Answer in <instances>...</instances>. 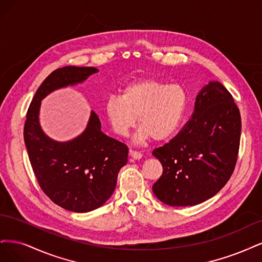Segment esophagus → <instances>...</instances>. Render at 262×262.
Here are the masks:
<instances>
[{"mask_svg": "<svg viewBox=\"0 0 262 262\" xmlns=\"http://www.w3.org/2000/svg\"><path fill=\"white\" fill-rule=\"evenodd\" d=\"M129 157L134 160H140L142 158V155L139 152V151H134V150H130L129 151Z\"/></svg>", "mask_w": 262, "mask_h": 262, "instance_id": "esophagus-1", "label": "esophagus"}]
</instances>
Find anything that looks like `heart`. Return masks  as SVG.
<instances>
[{"instance_id": "b5f03b06", "label": "heart", "mask_w": 262, "mask_h": 262, "mask_svg": "<svg viewBox=\"0 0 262 262\" xmlns=\"http://www.w3.org/2000/svg\"><path fill=\"white\" fill-rule=\"evenodd\" d=\"M188 96L179 83L167 85L152 78L133 81L121 96L105 99L103 112L110 127L117 136L126 137L137 123L138 142L151 138L163 141L180 128L186 114Z\"/></svg>"}]
</instances>
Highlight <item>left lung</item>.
I'll return each instance as SVG.
<instances>
[{
    "label": "left lung",
    "mask_w": 262,
    "mask_h": 262,
    "mask_svg": "<svg viewBox=\"0 0 262 262\" xmlns=\"http://www.w3.org/2000/svg\"><path fill=\"white\" fill-rule=\"evenodd\" d=\"M241 113L232 95L219 81L202 87L192 117L152 155L163 166L154 184L156 197L171 207L201 204L220 191L237 161Z\"/></svg>",
    "instance_id": "1"
}]
</instances>
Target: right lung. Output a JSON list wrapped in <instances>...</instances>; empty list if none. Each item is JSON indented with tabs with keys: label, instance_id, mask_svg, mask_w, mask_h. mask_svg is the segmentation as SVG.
<instances>
[{
	"label": "right lung",
	"instance_id": "1",
	"mask_svg": "<svg viewBox=\"0 0 262 262\" xmlns=\"http://www.w3.org/2000/svg\"><path fill=\"white\" fill-rule=\"evenodd\" d=\"M99 71L65 66L50 74L38 88L27 112L24 140L41 189L54 204L73 212H89L112 196L117 175L127 163L128 148L101 132L91 111L86 129L69 141H56L42 130L41 101L54 90L77 85Z\"/></svg>",
	"mask_w": 262,
	"mask_h": 262
}]
</instances>
